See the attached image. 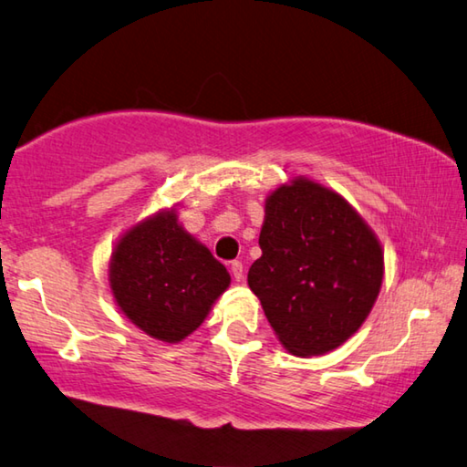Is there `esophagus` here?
Wrapping results in <instances>:
<instances>
[{
	"instance_id": "esophagus-1",
	"label": "esophagus",
	"mask_w": 467,
	"mask_h": 467,
	"mask_svg": "<svg viewBox=\"0 0 467 467\" xmlns=\"http://www.w3.org/2000/svg\"><path fill=\"white\" fill-rule=\"evenodd\" d=\"M243 264L239 262V259H234V262H231V274H233V278L236 280V282H241L243 280Z\"/></svg>"
}]
</instances>
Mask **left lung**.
<instances>
[{"instance_id": "left-lung-1", "label": "left lung", "mask_w": 467, "mask_h": 467, "mask_svg": "<svg viewBox=\"0 0 467 467\" xmlns=\"http://www.w3.org/2000/svg\"><path fill=\"white\" fill-rule=\"evenodd\" d=\"M262 257L247 274L275 336L296 357L344 344L375 305L383 251L337 193L296 179L267 197Z\"/></svg>"}]
</instances>
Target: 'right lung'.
I'll use <instances>...</instances> for the list:
<instances>
[{
    "label": "right lung",
    "mask_w": 467,
    "mask_h": 467,
    "mask_svg": "<svg viewBox=\"0 0 467 467\" xmlns=\"http://www.w3.org/2000/svg\"><path fill=\"white\" fill-rule=\"evenodd\" d=\"M231 274L164 212L123 236L110 259V288L121 311L162 342H179L203 323Z\"/></svg>",
    "instance_id": "obj_1"
}]
</instances>
